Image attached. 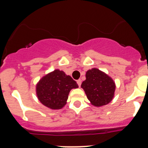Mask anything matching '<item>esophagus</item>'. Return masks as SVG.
I'll return each instance as SVG.
<instances>
[{"label":"esophagus","mask_w":148,"mask_h":148,"mask_svg":"<svg viewBox=\"0 0 148 148\" xmlns=\"http://www.w3.org/2000/svg\"><path fill=\"white\" fill-rule=\"evenodd\" d=\"M81 83H82V81L80 79H79V80H77V85H78L79 87H80V85H81Z\"/></svg>","instance_id":"obj_1"}]
</instances>
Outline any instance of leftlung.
<instances>
[{
    "label": "left lung",
    "mask_w": 148,
    "mask_h": 148,
    "mask_svg": "<svg viewBox=\"0 0 148 148\" xmlns=\"http://www.w3.org/2000/svg\"><path fill=\"white\" fill-rule=\"evenodd\" d=\"M85 80L81 88L91 105L102 107L110 103L115 96V85L113 79L103 71L96 68L88 70L85 74Z\"/></svg>",
    "instance_id": "obj_1"
}]
</instances>
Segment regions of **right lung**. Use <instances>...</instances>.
I'll return each instance as SVG.
<instances>
[{"mask_svg": "<svg viewBox=\"0 0 148 148\" xmlns=\"http://www.w3.org/2000/svg\"><path fill=\"white\" fill-rule=\"evenodd\" d=\"M78 88L77 83L63 71L56 69L42 76L36 92L39 101L51 110L62 109L67 103L70 91Z\"/></svg>", "mask_w": 148, "mask_h": 148, "instance_id": "add662e5", "label": "right lung"}]
</instances>
